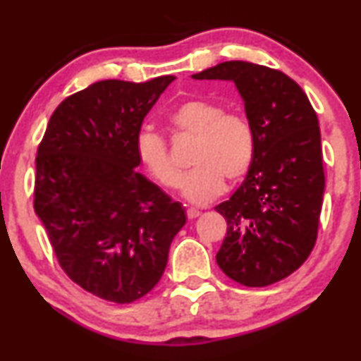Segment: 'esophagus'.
Returning a JSON list of instances; mask_svg holds the SVG:
<instances>
[{"label": "esophagus", "mask_w": 361, "mask_h": 361, "mask_svg": "<svg viewBox=\"0 0 361 361\" xmlns=\"http://www.w3.org/2000/svg\"><path fill=\"white\" fill-rule=\"evenodd\" d=\"M200 215H202V212L197 210V208H188V210H186V216H188L190 220L197 219V216H200Z\"/></svg>", "instance_id": "obj_1"}]
</instances>
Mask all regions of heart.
Returning <instances> with one entry per match:
<instances>
[{
    "instance_id": "obj_1",
    "label": "heart",
    "mask_w": 361,
    "mask_h": 361,
    "mask_svg": "<svg viewBox=\"0 0 361 361\" xmlns=\"http://www.w3.org/2000/svg\"><path fill=\"white\" fill-rule=\"evenodd\" d=\"M175 134L195 137L190 156L193 169L185 176L183 195L193 203H208L224 192L225 178L237 181L247 175L255 156V133L244 114L225 112L207 99H190L168 117ZM136 151L151 176L164 188L181 185V169L169 154L166 139L153 131L139 133Z\"/></svg>"
}]
</instances>
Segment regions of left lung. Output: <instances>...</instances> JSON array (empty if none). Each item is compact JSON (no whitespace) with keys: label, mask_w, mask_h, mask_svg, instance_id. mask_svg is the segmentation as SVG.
Listing matches in <instances>:
<instances>
[{"label":"left lung","mask_w":361,"mask_h":361,"mask_svg":"<svg viewBox=\"0 0 361 361\" xmlns=\"http://www.w3.org/2000/svg\"><path fill=\"white\" fill-rule=\"evenodd\" d=\"M232 80L255 133L244 183L215 210L227 220L216 264L230 279L264 288L293 274L318 238L324 193L318 116L290 77L232 60L192 75Z\"/></svg>","instance_id":"8db88e82"}]
</instances>
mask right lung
Instances as JSON below:
<instances>
[{
  "instance_id": "obj_1",
  "label": "right lung",
  "mask_w": 361,
  "mask_h": 361,
  "mask_svg": "<svg viewBox=\"0 0 361 361\" xmlns=\"http://www.w3.org/2000/svg\"><path fill=\"white\" fill-rule=\"evenodd\" d=\"M173 80H101L68 95L35 159L33 208L60 267L87 293L117 305L158 284L186 222L181 203L136 169L142 121Z\"/></svg>"
}]
</instances>
